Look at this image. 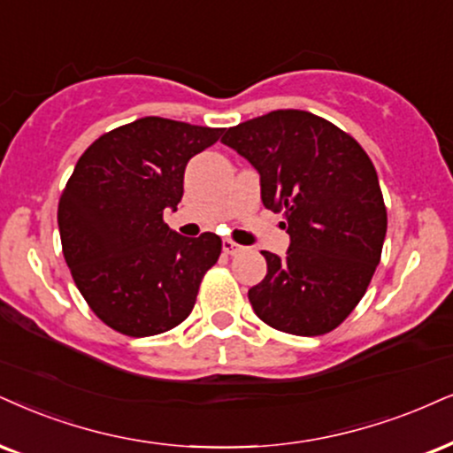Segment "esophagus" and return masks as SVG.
<instances>
[{"label":"esophagus","instance_id":"esophagus-1","mask_svg":"<svg viewBox=\"0 0 453 453\" xmlns=\"http://www.w3.org/2000/svg\"><path fill=\"white\" fill-rule=\"evenodd\" d=\"M243 250H245L243 245L235 243V242H233V239H225V242H222V252L228 254V256H237V254H242Z\"/></svg>","mask_w":453,"mask_h":453}]
</instances>
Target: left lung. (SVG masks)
<instances>
[{
    "instance_id": "obj_1",
    "label": "left lung",
    "mask_w": 453,
    "mask_h": 453,
    "mask_svg": "<svg viewBox=\"0 0 453 453\" xmlns=\"http://www.w3.org/2000/svg\"><path fill=\"white\" fill-rule=\"evenodd\" d=\"M222 142L260 174L265 208L283 211L286 258L262 252L248 292L266 326L321 336L353 312L380 262L387 208L376 167L353 136L309 111L281 109L228 127Z\"/></svg>"
}]
</instances>
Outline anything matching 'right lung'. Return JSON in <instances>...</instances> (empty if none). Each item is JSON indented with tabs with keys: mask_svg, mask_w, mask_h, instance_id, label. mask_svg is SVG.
<instances>
[{
	"mask_svg": "<svg viewBox=\"0 0 453 453\" xmlns=\"http://www.w3.org/2000/svg\"><path fill=\"white\" fill-rule=\"evenodd\" d=\"M225 127L142 117L94 141L58 201L63 254L94 315L132 338L155 336L191 315L216 265V233L182 237L164 210L182 199L188 159Z\"/></svg>",
	"mask_w": 453,
	"mask_h": 453,
	"instance_id": "obj_1",
	"label": "right lung"
}]
</instances>
